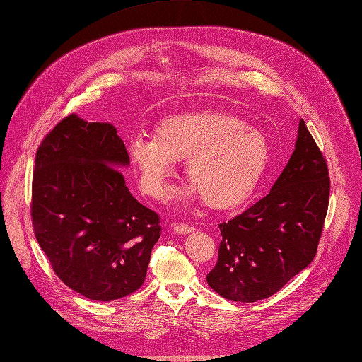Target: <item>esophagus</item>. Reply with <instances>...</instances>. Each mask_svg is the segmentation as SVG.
<instances>
[{"label":"esophagus","instance_id":"esophagus-1","mask_svg":"<svg viewBox=\"0 0 362 362\" xmlns=\"http://www.w3.org/2000/svg\"><path fill=\"white\" fill-rule=\"evenodd\" d=\"M173 230H175L177 235H187L194 232L195 229L192 226H187V225H183V223H176L175 226H173Z\"/></svg>","mask_w":362,"mask_h":362}]
</instances>
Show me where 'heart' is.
<instances>
[{
  "label": "heart",
  "mask_w": 362,
  "mask_h": 362,
  "mask_svg": "<svg viewBox=\"0 0 362 362\" xmlns=\"http://www.w3.org/2000/svg\"><path fill=\"white\" fill-rule=\"evenodd\" d=\"M125 151L142 191L156 199L165 195L176 161L186 160L192 185L180 197H204L213 209L237 207L253 195L271 156L262 133L210 109L167 117L156 124L153 137L133 136Z\"/></svg>",
  "instance_id": "1"
}]
</instances>
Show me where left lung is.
Wrapping results in <instances>:
<instances>
[{
  "instance_id": "8db88e82",
  "label": "left lung",
  "mask_w": 362,
  "mask_h": 362,
  "mask_svg": "<svg viewBox=\"0 0 362 362\" xmlns=\"http://www.w3.org/2000/svg\"><path fill=\"white\" fill-rule=\"evenodd\" d=\"M327 163L303 119L290 160L271 192L220 223L209 286L232 302L271 297L313 260L328 209Z\"/></svg>"
}]
</instances>
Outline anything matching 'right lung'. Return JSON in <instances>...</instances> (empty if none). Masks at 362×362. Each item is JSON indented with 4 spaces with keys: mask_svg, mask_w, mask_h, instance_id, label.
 Listing matches in <instances>:
<instances>
[{
    "mask_svg": "<svg viewBox=\"0 0 362 362\" xmlns=\"http://www.w3.org/2000/svg\"><path fill=\"white\" fill-rule=\"evenodd\" d=\"M127 151L109 122L72 114L35 156L33 226L56 275L91 300L112 302L146 278L160 217L125 186Z\"/></svg>",
    "mask_w": 362,
    "mask_h": 362,
    "instance_id": "add662e5",
    "label": "right lung"
}]
</instances>
